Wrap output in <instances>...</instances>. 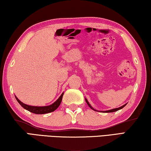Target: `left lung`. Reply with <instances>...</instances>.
Returning a JSON list of instances; mask_svg holds the SVG:
<instances>
[{
    "instance_id": "8db88e82",
    "label": "left lung",
    "mask_w": 151,
    "mask_h": 151,
    "mask_svg": "<svg viewBox=\"0 0 151 151\" xmlns=\"http://www.w3.org/2000/svg\"><path fill=\"white\" fill-rule=\"evenodd\" d=\"M85 100H86V103L88 104V105L89 106V107H90V108H92V110H95V111H96V110H94L93 109V108L92 107V106H91V105L90 104V103L88 102V101L87 100V99L86 98H85ZM127 104H124V105H123V106H121V107H119V108H114V109H112V110H106V111H101V112H106V113H108V112H116V111H118V110H120V109H122V108H123L124 107V106L127 105Z\"/></svg>"
}]
</instances>
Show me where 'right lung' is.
I'll list each match as a JSON object with an SVG mask.
<instances>
[{
	"label": "right lung",
	"instance_id": "1",
	"mask_svg": "<svg viewBox=\"0 0 151 151\" xmlns=\"http://www.w3.org/2000/svg\"><path fill=\"white\" fill-rule=\"evenodd\" d=\"M63 96V93H61V95L59 96V98L55 102L53 103L52 104L49 106H29L21 102L18 98H17L16 96V100H17L20 105H21L22 107L24 109L29 111L32 113L37 114H47L49 112H52L53 111H55L57 108H58L61 102V100H62V98Z\"/></svg>",
	"mask_w": 151,
	"mask_h": 151
}]
</instances>
